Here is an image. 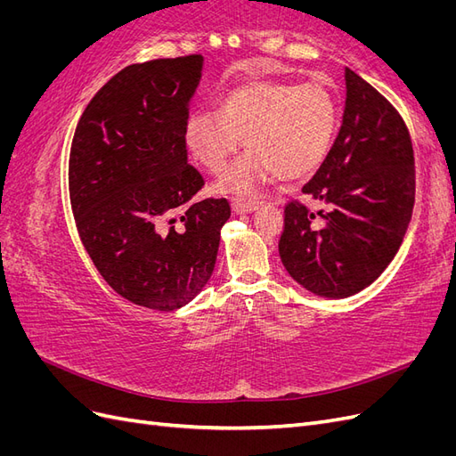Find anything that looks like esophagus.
Returning a JSON list of instances; mask_svg holds the SVG:
<instances>
[{
    "label": "esophagus",
    "instance_id": "1",
    "mask_svg": "<svg viewBox=\"0 0 456 456\" xmlns=\"http://www.w3.org/2000/svg\"><path fill=\"white\" fill-rule=\"evenodd\" d=\"M258 207V201H243V200H233L232 201V209H233V213H238V215H241V213H251V211H255Z\"/></svg>",
    "mask_w": 456,
    "mask_h": 456
}]
</instances>
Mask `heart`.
<instances>
[{"mask_svg": "<svg viewBox=\"0 0 456 456\" xmlns=\"http://www.w3.org/2000/svg\"><path fill=\"white\" fill-rule=\"evenodd\" d=\"M337 127L338 104L325 86L251 79L220 101L218 114L191 112L184 142L190 154L216 175L245 139L251 151L220 176L216 191L247 198L275 175L297 181L315 173L329 156Z\"/></svg>", "mask_w": 456, "mask_h": 456, "instance_id": "obj_1", "label": "heart"}]
</instances>
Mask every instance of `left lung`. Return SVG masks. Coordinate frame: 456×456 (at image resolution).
Here are the masks:
<instances>
[{
  "mask_svg": "<svg viewBox=\"0 0 456 456\" xmlns=\"http://www.w3.org/2000/svg\"><path fill=\"white\" fill-rule=\"evenodd\" d=\"M346 106L335 144L302 186L317 203L285 205L280 256L314 295L346 298L390 265L415 205V156L397 110L363 77L344 70Z\"/></svg>",
  "mask_w": 456,
  "mask_h": 456,
  "instance_id": "obj_1",
  "label": "left lung"
}]
</instances>
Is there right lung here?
Instances as JSON below:
<instances>
[{"mask_svg": "<svg viewBox=\"0 0 456 456\" xmlns=\"http://www.w3.org/2000/svg\"><path fill=\"white\" fill-rule=\"evenodd\" d=\"M201 54L131 64L93 96L74 133L68 186L81 243L134 305L171 312L215 270L228 200L191 201L203 176L184 126Z\"/></svg>", "mask_w": 456, "mask_h": 456, "instance_id": "right-lung-1", "label": "right lung"}]
</instances>
